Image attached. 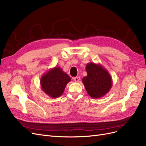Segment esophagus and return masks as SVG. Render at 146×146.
<instances>
[{"mask_svg": "<svg viewBox=\"0 0 146 146\" xmlns=\"http://www.w3.org/2000/svg\"><path fill=\"white\" fill-rule=\"evenodd\" d=\"M73 79H74V80L75 82H78L79 80H80V77H76L73 78Z\"/></svg>", "mask_w": 146, "mask_h": 146, "instance_id": "esophagus-1", "label": "esophagus"}]
</instances>
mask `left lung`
<instances>
[{
  "label": "left lung",
  "mask_w": 146,
  "mask_h": 146,
  "mask_svg": "<svg viewBox=\"0 0 146 146\" xmlns=\"http://www.w3.org/2000/svg\"><path fill=\"white\" fill-rule=\"evenodd\" d=\"M87 76L82 79L88 95L93 99L102 98L111 90L112 78L108 70L100 64L88 63Z\"/></svg>",
  "instance_id": "8db88e82"
}]
</instances>
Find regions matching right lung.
<instances>
[{"label": "right lung", "mask_w": 146, "mask_h": 146, "mask_svg": "<svg viewBox=\"0 0 146 146\" xmlns=\"http://www.w3.org/2000/svg\"><path fill=\"white\" fill-rule=\"evenodd\" d=\"M71 80L70 77L60 67L50 69L40 79L42 90L51 98H57L62 95L65 87Z\"/></svg>", "instance_id": "add662e5"}]
</instances>
